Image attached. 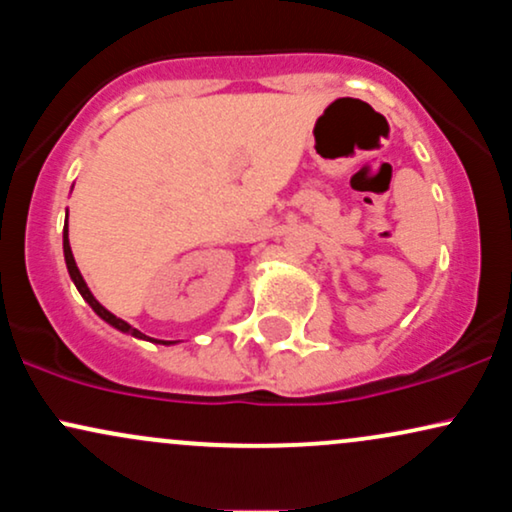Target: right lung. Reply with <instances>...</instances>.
Returning <instances> with one entry per match:
<instances>
[{
  "instance_id": "right-lung-1",
  "label": "right lung",
  "mask_w": 512,
  "mask_h": 512,
  "mask_svg": "<svg viewBox=\"0 0 512 512\" xmlns=\"http://www.w3.org/2000/svg\"><path fill=\"white\" fill-rule=\"evenodd\" d=\"M62 248H64V262H67V269H69V276H72V281H74V286L76 289H79V293L81 296H84V301L91 305L93 308V313H96L98 317H101V320H105L108 322V325H113L115 330H120V332H125V334H132V337H137V339H149L146 337V334H142L139 330H134L132 325H127L125 320H120V317L117 315H113L110 313V310H105L101 303L96 301V298H93V293L88 291V286H86V281H84V276H81V272H79V267H76V262H74V255H72V245H69V228H67V223H64V236H62ZM151 342H154V339H151ZM163 344H173V342H163Z\"/></svg>"
}]
</instances>
